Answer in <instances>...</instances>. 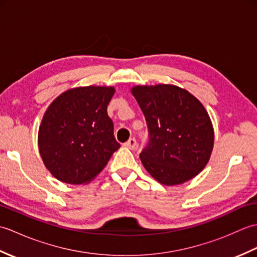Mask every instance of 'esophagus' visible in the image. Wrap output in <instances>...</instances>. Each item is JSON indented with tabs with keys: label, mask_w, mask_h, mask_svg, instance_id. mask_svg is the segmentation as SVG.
<instances>
[{
	"label": "esophagus",
	"mask_w": 257,
	"mask_h": 257,
	"mask_svg": "<svg viewBox=\"0 0 257 257\" xmlns=\"http://www.w3.org/2000/svg\"><path fill=\"white\" fill-rule=\"evenodd\" d=\"M123 146L127 147V148H129V149H133L134 150V149L137 148L138 144H137V140H136L135 138H130Z\"/></svg>",
	"instance_id": "obj_1"
}]
</instances>
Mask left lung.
<instances>
[{
	"label": "left lung",
	"instance_id": "8db88e82",
	"mask_svg": "<svg viewBox=\"0 0 257 257\" xmlns=\"http://www.w3.org/2000/svg\"><path fill=\"white\" fill-rule=\"evenodd\" d=\"M132 94L148 127V145L140 154L146 170L166 185L181 184L203 170L214 144L203 105L174 85L136 86Z\"/></svg>",
	"mask_w": 257,
	"mask_h": 257
}]
</instances>
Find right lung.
Masks as SVG:
<instances>
[{
  "label": "right lung",
  "mask_w": 257,
  "mask_h": 257,
  "mask_svg": "<svg viewBox=\"0 0 257 257\" xmlns=\"http://www.w3.org/2000/svg\"><path fill=\"white\" fill-rule=\"evenodd\" d=\"M113 94V87H78L63 92L47 108L38 130V149L59 181L88 183L120 148L107 113Z\"/></svg>",
  "instance_id": "1"
}]
</instances>
